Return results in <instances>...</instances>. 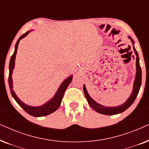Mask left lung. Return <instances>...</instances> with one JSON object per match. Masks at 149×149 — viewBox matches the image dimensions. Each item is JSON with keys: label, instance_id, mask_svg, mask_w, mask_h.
<instances>
[{"label": "left lung", "instance_id": "obj_1", "mask_svg": "<svg viewBox=\"0 0 149 149\" xmlns=\"http://www.w3.org/2000/svg\"><path fill=\"white\" fill-rule=\"evenodd\" d=\"M128 38L131 40L133 45V49L134 52H135L136 56V73L135 79H134V85H133V90L131 93V95H130V97L128 98L125 103L123 104L117 106V107H104V106L100 104L97 102H96L94 100L91 98V97L89 95L88 92H87L85 85H83V91H84L85 96L86 97L87 102L89 104V106L92 108L93 110H95L97 113L102 114V115H116V114H119L121 113H123L125 110H127L130 106H131L133 102L135 100L136 97L139 92L140 86H141L142 83V70L140 66L139 62V56H138V54L137 51L136 50L135 47H134V40L131 38V36H128Z\"/></svg>", "mask_w": 149, "mask_h": 149}]
</instances>
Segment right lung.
Masks as SVG:
<instances>
[{"label":"right lung","mask_w":149,"mask_h":149,"mask_svg":"<svg viewBox=\"0 0 149 149\" xmlns=\"http://www.w3.org/2000/svg\"><path fill=\"white\" fill-rule=\"evenodd\" d=\"M30 31L26 32L25 34H24L23 35H22L19 38V39L17 40V42H16L15 46V51H14L13 54L12 55L11 60H10L9 62V88L10 91H11L12 96L15 100L17 102L18 104L25 111L26 113L29 114V115L33 116V117H43V116H46L49 115V114L54 113L56 111L57 109L60 107L62 102V100L64 96V92L66 91V89L68 86L70 84L71 81L72 79V75H70L68 78H66L65 80L62 83V84L60 85V86L59 87L58 91H56V94L54 95V96L52 97L50 100L47 102L45 104H44L43 105L39 106V107H32V106L28 105L24 103L23 102L20 100V99L17 96V95L15 94V91L13 89V79H12V73H13V70L15 67V57L16 54H17L18 45H19V40L22 39V38L26 37V36L29 34Z\"/></svg>","instance_id":"obj_1"}]
</instances>
